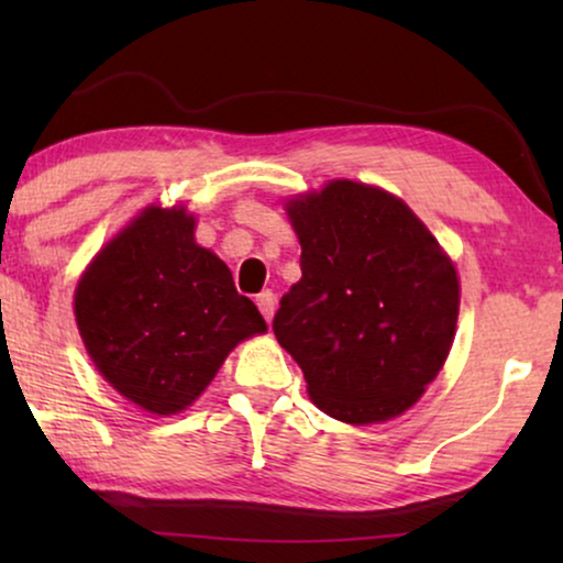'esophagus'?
<instances>
[{"label":"esophagus","mask_w":563,"mask_h":563,"mask_svg":"<svg viewBox=\"0 0 563 563\" xmlns=\"http://www.w3.org/2000/svg\"><path fill=\"white\" fill-rule=\"evenodd\" d=\"M256 305H258L261 314L266 318V322H272L274 312H276V295H274V291H261V295L256 297Z\"/></svg>","instance_id":"obj_1"}]
</instances>
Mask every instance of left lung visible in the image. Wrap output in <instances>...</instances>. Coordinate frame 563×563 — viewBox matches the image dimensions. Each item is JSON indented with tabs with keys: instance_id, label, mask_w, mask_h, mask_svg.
Segmentation results:
<instances>
[{
	"instance_id": "1",
	"label": "left lung",
	"mask_w": 563,
	"mask_h": 563,
	"mask_svg": "<svg viewBox=\"0 0 563 563\" xmlns=\"http://www.w3.org/2000/svg\"><path fill=\"white\" fill-rule=\"evenodd\" d=\"M284 210L302 245V279L282 297L276 341L330 418H399L451 353L456 264L405 199L374 184L330 179Z\"/></svg>"
}]
</instances>
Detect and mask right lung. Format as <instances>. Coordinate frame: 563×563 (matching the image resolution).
Wrapping results in <instances>:
<instances>
[{"label": "right lung", "instance_id": "right-lung-1", "mask_svg": "<svg viewBox=\"0 0 563 563\" xmlns=\"http://www.w3.org/2000/svg\"><path fill=\"white\" fill-rule=\"evenodd\" d=\"M184 205H148L79 276L74 318L91 364L141 410L168 418L210 387L230 351L266 333Z\"/></svg>", "mask_w": 563, "mask_h": 563}]
</instances>
